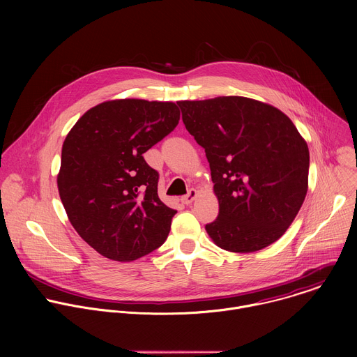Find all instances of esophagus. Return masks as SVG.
Instances as JSON below:
<instances>
[{"label": "esophagus", "mask_w": 357, "mask_h": 357, "mask_svg": "<svg viewBox=\"0 0 357 357\" xmlns=\"http://www.w3.org/2000/svg\"><path fill=\"white\" fill-rule=\"evenodd\" d=\"M197 196V190L196 189H190L185 196H182V203H185V205H190V203L196 199Z\"/></svg>", "instance_id": "34e87169"}]
</instances>
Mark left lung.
I'll return each mask as SVG.
<instances>
[{
    "mask_svg": "<svg viewBox=\"0 0 357 357\" xmlns=\"http://www.w3.org/2000/svg\"><path fill=\"white\" fill-rule=\"evenodd\" d=\"M178 105L186 130L205 148L219 200V216L206 225L211 238L231 252L277 241L308 190L310 149L294 123L281 110L240 96Z\"/></svg>",
    "mask_w": 357,
    "mask_h": 357,
    "instance_id": "1",
    "label": "left lung"
}]
</instances>
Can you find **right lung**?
Listing matches in <instances>:
<instances>
[{"instance_id":"1","label":"right lung","mask_w":357,"mask_h":357,"mask_svg":"<svg viewBox=\"0 0 357 357\" xmlns=\"http://www.w3.org/2000/svg\"><path fill=\"white\" fill-rule=\"evenodd\" d=\"M172 101L121 98L86 112L65 138L58 189L79 236L101 256L132 261L168 237L176 211L158 197L142 154L179 123Z\"/></svg>"}]
</instances>
